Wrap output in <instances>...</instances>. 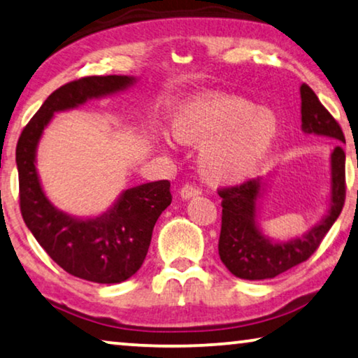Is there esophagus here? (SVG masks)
Listing matches in <instances>:
<instances>
[{
  "label": "esophagus",
  "mask_w": 358,
  "mask_h": 358,
  "mask_svg": "<svg viewBox=\"0 0 358 358\" xmlns=\"http://www.w3.org/2000/svg\"><path fill=\"white\" fill-rule=\"evenodd\" d=\"M201 193H203V189H201L199 186L194 185V183H186V185H183V188H181V191H180L181 198H185V199L194 198V196H199Z\"/></svg>",
  "instance_id": "obj_1"
}]
</instances>
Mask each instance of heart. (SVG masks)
I'll use <instances>...</instances> for the list:
<instances>
[{
	"label": "heart",
	"mask_w": 358,
	"mask_h": 358,
	"mask_svg": "<svg viewBox=\"0 0 358 358\" xmlns=\"http://www.w3.org/2000/svg\"><path fill=\"white\" fill-rule=\"evenodd\" d=\"M278 120L269 110L225 94H206L186 103L175 118V134L203 145V170L217 183H240L253 177L268 157Z\"/></svg>",
	"instance_id": "1"
}]
</instances>
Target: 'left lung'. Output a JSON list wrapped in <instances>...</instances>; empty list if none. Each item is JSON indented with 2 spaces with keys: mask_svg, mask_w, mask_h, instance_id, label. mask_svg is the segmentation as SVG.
<instances>
[{
  "mask_svg": "<svg viewBox=\"0 0 358 358\" xmlns=\"http://www.w3.org/2000/svg\"><path fill=\"white\" fill-rule=\"evenodd\" d=\"M301 128L305 133L321 134L345 143L336 118L326 110L308 84H301ZM331 208L328 215L301 238L274 243L264 238L255 222L256 199L263 181L248 178L243 183L219 188L222 198V227L219 256L231 274L246 280L273 279L299 266L318 250L345 203V152L341 145L331 154Z\"/></svg>",
  "mask_w": 358,
  "mask_h": 358,
  "instance_id": "1",
  "label": "left lung"
}]
</instances>
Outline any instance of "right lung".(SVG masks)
<instances>
[{
  "mask_svg": "<svg viewBox=\"0 0 358 358\" xmlns=\"http://www.w3.org/2000/svg\"><path fill=\"white\" fill-rule=\"evenodd\" d=\"M133 83L128 76H85L48 95L19 136L16 164L22 219L47 255L74 278L118 284L143 266L154 225L172 203L170 181L129 188L108 213L74 219L59 213L43 194L35 170V149L55 112L74 108L87 99L117 92Z\"/></svg>",
  "mask_w": 358,
  "mask_h": 358,
  "instance_id": "1",
  "label": "right lung"
}]
</instances>
